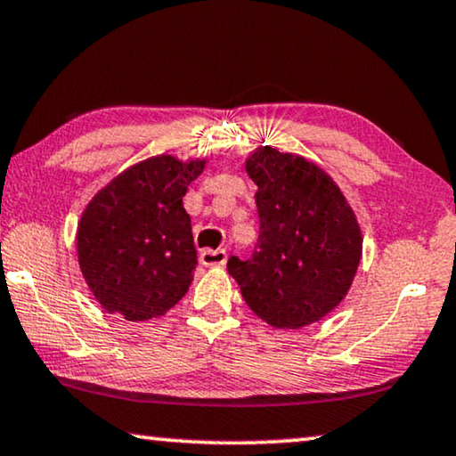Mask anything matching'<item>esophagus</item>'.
<instances>
[{
  "instance_id": "1",
  "label": "esophagus",
  "mask_w": 456,
  "mask_h": 456,
  "mask_svg": "<svg viewBox=\"0 0 456 456\" xmlns=\"http://www.w3.org/2000/svg\"><path fill=\"white\" fill-rule=\"evenodd\" d=\"M200 262L204 266H223L227 262V252L225 249H204Z\"/></svg>"
}]
</instances>
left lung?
Instances as JSON below:
<instances>
[{"mask_svg": "<svg viewBox=\"0 0 456 456\" xmlns=\"http://www.w3.org/2000/svg\"><path fill=\"white\" fill-rule=\"evenodd\" d=\"M258 185L260 235L249 260L227 271L256 316L301 329L341 304L362 260L363 235L341 188L310 159L258 146L246 159Z\"/></svg>", "mask_w": 456, "mask_h": 456, "instance_id": "1", "label": "left lung"}]
</instances>
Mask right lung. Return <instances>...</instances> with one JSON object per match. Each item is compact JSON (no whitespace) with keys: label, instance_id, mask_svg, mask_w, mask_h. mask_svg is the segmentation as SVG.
Instances as JSON below:
<instances>
[{"label":"right lung","instance_id":"right-lung-1","mask_svg":"<svg viewBox=\"0 0 456 456\" xmlns=\"http://www.w3.org/2000/svg\"><path fill=\"white\" fill-rule=\"evenodd\" d=\"M204 167V157L144 159L86 204L76 252L102 310L138 322L163 316L188 293L198 260L182 198Z\"/></svg>","mask_w":456,"mask_h":456}]
</instances>
